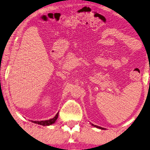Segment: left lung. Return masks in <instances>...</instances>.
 <instances>
[{"label":"left lung","mask_w":150,"mask_h":150,"mask_svg":"<svg viewBox=\"0 0 150 150\" xmlns=\"http://www.w3.org/2000/svg\"><path fill=\"white\" fill-rule=\"evenodd\" d=\"M91 125H92V126H94V127H97V128H99V129H105V128L102 127H100V126H96V125H94L93 124H91Z\"/></svg>","instance_id":"left-lung-1"}]
</instances>
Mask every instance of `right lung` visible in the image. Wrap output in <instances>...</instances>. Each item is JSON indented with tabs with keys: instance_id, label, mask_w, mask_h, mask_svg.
<instances>
[{
	"instance_id": "1",
	"label": "right lung",
	"mask_w": 150,
	"mask_h": 150,
	"mask_svg": "<svg viewBox=\"0 0 150 150\" xmlns=\"http://www.w3.org/2000/svg\"><path fill=\"white\" fill-rule=\"evenodd\" d=\"M58 114H59V112H57L56 114V115L53 118H51L50 120H42V121H32V122L35 124H38L39 125H42V126H50V125L54 124L55 122L56 121V120L57 119L58 117Z\"/></svg>"
}]
</instances>
